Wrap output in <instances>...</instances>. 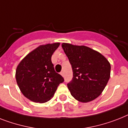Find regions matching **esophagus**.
Here are the masks:
<instances>
[{"label":"esophagus","instance_id":"34e87169","mask_svg":"<svg viewBox=\"0 0 128 128\" xmlns=\"http://www.w3.org/2000/svg\"><path fill=\"white\" fill-rule=\"evenodd\" d=\"M60 74H61V76H62L64 77V72H60Z\"/></svg>","mask_w":128,"mask_h":128}]
</instances>
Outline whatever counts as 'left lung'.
<instances>
[{"label": "left lung", "instance_id": "obj_1", "mask_svg": "<svg viewBox=\"0 0 128 128\" xmlns=\"http://www.w3.org/2000/svg\"><path fill=\"white\" fill-rule=\"evenodd\" d=\"M62 47L73 71L72 80L67 84L72 95L82 102L97 98L110 76V64L107 59L88 46L62 43Z\"/></svg>", "mask_w": 128, "mask_h": 128}]
</instances>
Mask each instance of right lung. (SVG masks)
<instances>
[{
	"label": "right lung",
	"mask_w": 128,
	"mask_h": 128,
	"mask_svg": "<svg viewBox=\"0 0 128 128\" xmlns=\"http://www.w3.org/2000/svg\"><path fill=\"white\" fill-rule=\"evenodd\" d=\"M60 42L40 45L28 54L18 64L16 79L21 92L35 102L43 103L54 96L59 84L64 82L56 73L51 56Z\"/></svg>",
	"instance_id": "1"
}]
</instances>
